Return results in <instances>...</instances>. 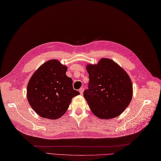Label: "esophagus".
<instances>
[{
  "label": "esophagus",
  "instance_id": "esophagus-1",
  "mask_svg": "<svg viewBox=\"0 0 161 161\" xmlns=\"http://www.w3.org/2000/svg\"><path fill=\"white\" fill-rule=\"evenodd\" d=\"M83 92H84V88H80V89H79V92H80V95H82Z\"/></svg>",
  "mask_w": 161,
  "mask_h": 161
}]
</instances>
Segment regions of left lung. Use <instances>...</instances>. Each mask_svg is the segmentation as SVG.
<instances>
[{
	"label": "left lung",
	"mask_w": 161,
	"mask_h": 161,
	"mask_svg": "<svg viewBox=\"0 0 161 161\" xmlns=\"http://www.w3.org/2000/svg\"><path fill=\"white\" fill-rule=\"evenodd\" d=\"M89 83L83 93L98 118L110 119L124 112L132 97V85L126 72L113 60L103 58L86 65Z\"/></svg>",
	"instance_id": "obj_1"
}]
</instances>
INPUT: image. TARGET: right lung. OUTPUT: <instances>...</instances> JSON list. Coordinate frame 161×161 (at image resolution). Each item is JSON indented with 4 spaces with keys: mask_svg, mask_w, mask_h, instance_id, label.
I'll return each instance as SVG.
<instances>
[{
    "mask_svg": "<svg viewBox=\"0 0 161 161\" xmlns=\"http://www.w3.org/2000/svg\"><path fill=\"white\" fill-rule=\"evenodd\" d=\"M67 66L52 59L42 64L32 75L27 85L26 96L31 107L42 118L57 119L66 113L72 98L80 95L66 75Z\"/></svg>",
    "mask_w": 161,
    "mask_h": 161,
    "instance_id": "right-lung-1",
    "label": "right lung"
}]
</instances>
